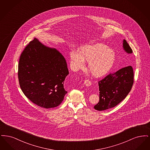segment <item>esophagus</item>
<instances>
[{
  "label": "esophagus",
  "instance_id": "34e87169",
  "mask_svg": "<svg viewBox=\"0 0 150 150\" xmlns=\"http://www.w3.org/2000/svg\"><path fill=\"white\" fill-rule=\"evenodd\" d=\"M84 84L86 85V86H89L92 85V83L91 81H89V80H86L84 81Z\"/></svg>",
  "mask_w": 150,
  "mask_h": 150
}]
</instances>
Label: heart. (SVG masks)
<instances>
[{"label": "heart", "mask_w": 150, "mask_h": 150, "mask_svg": "<svg viewBox=\"0 0 150 150\" xmlns=\"http://www.w3.org/2000/svg\"><path fill=\"white\" fill-rule=\"evenodd\" d=\"M116 59L114 51L103 43L85 45L72 52L70 59L73 69L78 70L84 67L85 61L88 63V70L95 78L106 76L112 69Z\"/></svg>", "instance_id": "1"}]
</instances>
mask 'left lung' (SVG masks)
Masks as SVG:
<instances>
[{
  "mask_svg": "<svg viewBox=\"0 0 150 150\" xmlns=\"http://www.w3.org/2000/svg\"><path fill=\"white\" fill-rule=\"evenodd\" d=\"M122 48L127 53H132L133 50L125 39ZM133 82L134 72L131 66L108 75L98 82L100 101L94 106L95 110L103 111L117 105L130 92Z\"/></svg>",
  "mask_w": 150,
  "mask_h": 150,
  "instance_id": "left-lung-1",
  "label": "left lung"
}]
</instances>
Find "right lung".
Returning a JSON list of instances; mask_svg holds the SVG:
<instances>
[{
    "instance_id": "obj_1",
    "label": "right lung",
    "mask_w": 150,
    "mask_h": 150,
    "mask_svg": "<svg viewBox=\"0 0 150 150\" xmlns=\"http://www.w3.org/2000/svg\"><path fill=\"white\" fill-rule=\"evenodd\" d=\"M69 74L62 54L36 38L29 43L20 58L18 77L21 90L40 107L54 108L61 103L67 92L64 85Z\"/></svg>"
}]
</instances>
